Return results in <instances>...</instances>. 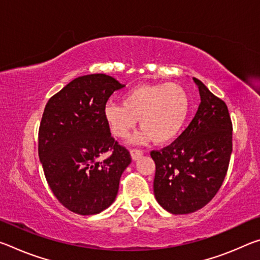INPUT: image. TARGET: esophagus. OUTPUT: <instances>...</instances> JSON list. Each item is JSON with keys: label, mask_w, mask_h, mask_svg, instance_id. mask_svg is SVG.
<instances>
[{"label": "esophagus", "mask_w": 260, "mask_h": 260, "mask_svg": "<svg viewBox=\"0 0 260 260\" xmlns=\"http://www.w3.org/2000/svg\"><path fill=\"white\" fill-rule=\"evenodd\" d=\"M131 156L133 160H138L139 158L143 156V151L142 150H138V149H132L131 150Z\"/></svg>", "instance_id": "34e87169"}]
</instances>
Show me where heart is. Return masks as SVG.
<instances>
[{
	"label": "heart",
	"instance_id": "heart-1",
	"mask_svg": "<svg viewBox=\"0 0 260 260\" xmlns=\"http://www.w3.org/2000/svg\"><path fill=\"white\" fill-rule=\"evenodd\" d=\"M121 104H108L105 120L114 136L125 139L140 119L142 129L132 139L134 143L171 142L183 128L190 111L187 91L178 83L136 86L124 94Z\"/></svg>",
	"mask_w": 260,
	"mask_h": 260
}]
</instances>
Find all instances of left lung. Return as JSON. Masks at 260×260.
<instances>
[{
    "label": "left lung",
    "mask_w": 260,
    "mask_h": 260,
    "mask_svg": "<svg viewBox=\"0 0 260 260\" xmlns=\"http://www.w3.org/2000/svg\"><path fill=\"white\" fill-rule=\"evenodd\" d=\"M201 104L190 124L171 146L151 151L156 164L153 193L167 212L188 214L213 199L225 180L232 155L227 105L199 79Z\"/></svg>",
    "instance_id": "left-lung-1"
}]
</instances>
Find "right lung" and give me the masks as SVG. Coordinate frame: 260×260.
Listing matches in <instances>:
<instances>
[{"mask_svg": "<svg viewBox=\"0 0 260 260\" xmlns=\"http://www.w3.org/2000/svg\"><path fill=\"white\" fill-rule=\"evenodd\" d=\"M125 85L103 73L78 77L48 101L39 129L47 182L65 208L98 214L116 200L131 155L111 136L104 109ZM110 152L102 161L100 156Z\"/></svg>", "mask_w": 260, "mask_h": 260, "instance_id": "1", "label": "right lung"}]
</instances>
